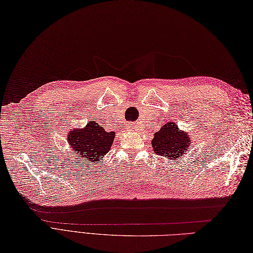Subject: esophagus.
<instances>
[{
    "instance_id": "34e87169",
    "label": "esophagus",
    "mask_w": 253,
    "mask_h": 253,
    "mask_svg": "<svg viewBox=\"0 0 253 253\" xmlns=\"http://www.w3.org/2000/svg\"><path fill=\"white\" fill-rule=\"evenodd\" d=\"M127 128H128V130L133 131L134 128H135V125H134V123H130V125H127Z\"/></svg>"
}]
</instances>
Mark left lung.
<instances>
[{"label":"left lung","instance_id":"8db88e82","mask_svg":"<svg viewBox=\"0 0 253 253\" xmlns=\"http://www.w3.org/2000/svg\"><path fill=\"white\" fill-rule=\"evenodd\" d=\"M191 143L190 135L181 131L175 122L165 123L151 140L155 153L170 160L182 158L190 150Z\"/></svg>","mask_w":253,"mask_h":253}]
</instances>
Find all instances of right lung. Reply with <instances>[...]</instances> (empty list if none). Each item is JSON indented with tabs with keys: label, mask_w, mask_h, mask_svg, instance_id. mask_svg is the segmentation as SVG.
<instances>
[{
	"label": "right lung",
	"mask_w": 253,
	"mask_h": 253,
	"mask_svg": "<svg viewBox=\"0 0 253 253\" xmlns=\"http://www.w3.org/2000/svg\"><path fill=\"white\" fill-rule=\"evenodd\" d=\"M115 136V132H107L95 121H89L84 128L70 131L67 141L72 150L78 153V162L88 160L97 164L109 151Z\"/></svg>",
	"instance_id": "1"
}]
</instances>
